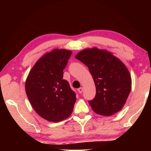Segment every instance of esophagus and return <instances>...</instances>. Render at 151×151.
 <instances>
[{"instance_id":"1","label":"esophagus","mask_w":151,"mask_h":151,"mask_svg":"<svg viewBox=\"0 0 151 151\" xmlns=\"http://www.w3.org/2000/svg\"><path fill=\"white\" fill-rule=\"evenodd\" d=\"M83 88H78V91L79 92V93H82V91H83Z\"/></svg>"}]
</instances>
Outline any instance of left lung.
Here are the masks:
<instances>
[{
    "label": "left lung",
    "mask_w": 151,
    "mask_h": 151,
    "mask_svg": "<svg viewBox=\"0 0 151 151\" xmlns=\"http://www.w3.org/2000/svg\"><path fill=\"white\" fill-rule=\"evenodd\" d=\"M92 75L96 95L89 101L96 114L110 116L122 110L130 94L132 79L121 61L111 52L97 47L86 49L75 56Z\"/></svg>",
    "instance_id": "8db88e82"
}]
</instances>
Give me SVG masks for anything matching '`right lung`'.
I'll return each instance as SVG.
<instances>
[{
    "instance_id": "1",
    "label": "right lung",
    "mask_w": 151,
    "mask_h": 151,
    "mask_svg": "<svg viewBox=\"0 0 151 151\" xmlns=\"http://www.w3.org/2000/svg\"><path fill=\"white\" fill-rule=\"evenodd\" d=\"M72 51L54 49L34 64L25 82V91L35 111L50 122L62 121L72 114L76 95L63 71Z\"/></svg>"
}]
</instances>
